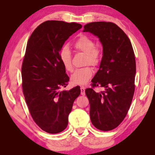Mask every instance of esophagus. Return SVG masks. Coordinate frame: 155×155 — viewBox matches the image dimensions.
I'll use <instances>...</instances> for the list:
<instances>
[{"label": "esophagus", "instance_id": "1", "mask_svg": "<svg viewBox=\"0 0 155 155\" xmlns=\"http://www.w3.org/2000/svg\"><path fill=\"white\" fill-rule=\"evenodd\" d=\"M81 94L82 96H85V88L84 87H81Z\"/></svg>", "mask_w": 155, "mask_h": 155}]
</instances>
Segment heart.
Segmentation results:
<instances>
[{
	"mask_svg": "<svg viewBox=\"0 0 155 155\" xmlns=\"http://www.w3.org/2000/svg\"><path fill=\"white\" fill-rule=\"evenodd\" d=\"M95 42L88 36L83 35L80 36L74 43V48L78 52L85 54L84 65H90L97 67L101 61V50L96 48ZM59 59L65 70L68 72H72L73 65L72 64V54L68 47H64L59 52ZM94 74L92 68L85 66L76 70L71 77L73 84L78 85H84Z\"/></svg>",
	"mask_w": 155,
	"mask_h": 155,
	"instance_id": "obj_1",
	"label": "heart"
}]
</instances>
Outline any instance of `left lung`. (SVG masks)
Returning a JSON list of instances; mask_svg holds the SVG:
<instances>
[{"instance_id":"obj_1","label":"left lung","mask_w":155,"mask_h":155,"mask_svg":"<svg viewBox=\"0 0 155 155\" xmlns=\"http://www.w3.org/2000/svg\"><path fill=\"white\" fill-rule=\"evenodd\" d=\"M84 32L98 36L103 47L98 71L85 90L90 104V115L96 128L111 130L125 118L135 92V53L126 33L115 23L94 22L84 26ZM96 87H104L98 93Z\"/></svg>"}]
</instances>
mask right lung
Returning a JSON list of instances; mask_svg holds the SVG:
<instances>
[{
    "label": "right lung",
    "instance_id": "right-lung-1",
    "mask_svg": "<svg viewBox=\"0 0 155 155\" xmlns=\"http://www.w3.org/2000/svg\"><path fill=\"white\" fill-rule=\"evenodd\" d=\"M82 28L78 23L48 20L37 27L28 39L22 65V87L33 121L46 133L55 134L68 124L79 86L61 90L70 78L59 52L70 35Z\"/></svg>",
    "mask_w": 155,
    "mask_h": 155
}]
</instances>
